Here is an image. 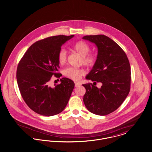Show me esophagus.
Masks as SVG:
<instances>
[{
    "mask_svg": "<svg viewBox=\"0 0 152 152\" xmlns=\"http://www.w3.org/2000/svg\"><path fill=\"white\" fill-rule=\"evenodd\" d=\"M81 85V84L80 83H77V82H75V87H78L80 86Z\"/></svg>",
    "mask_w": 152,
    "mask_h": 152,
    "instance_id": "esophagus-1",
    "label": "esophagus"
}]
</instances>
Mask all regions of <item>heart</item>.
<instances>
[{
  "instance_id": "1",
  "label": "heart",
  "mask_w": 152,
  "mask_h": 152,
  "mask_svg": "<svg viewBox=\"0 0 152 152\" xmlns=\"http://www.w3.org/2000/svg\"><path fill=\"white\" fill-rule=\"evenodd\" d=\"M73 48L77 53L82 56V63L88 67L94 66L96 58L92 53H89L91 51L90 45L83 41H79L74 44ZM67 58V52L65 49H61L58 53V61L59 63L62 65L64 64ZM64 75L74 81H78L82 77L85 71L83 69H75L73 67H68L64 70Z\"/></svg>"
}]
</instances>
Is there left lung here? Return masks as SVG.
<instances>
[{"label":"left lung","mask_w":152,"mask_h":152,"mask_svg":"<svg viewBox=\"0 0 152 152\" xmlns=\"http://www.w3.org/2000/svg\"><path fill=\"white\" fill-rule=\"evenodd\" d=\"M83 39L94 43L98 48L95 64L86 78L101 82L100 89L91 83L82 85L86 89L83 102L89 111L101 116L116 110L130 91L131 67L127 56L121 47L110 37L90 35Z\"/></svg>","instance_id":"8db88e82"}]
</instances>
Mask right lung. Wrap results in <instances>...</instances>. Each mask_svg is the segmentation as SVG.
Segmentation results:
<instances>
[{
	"label": "right lung",
	"mask_w": 152,
	"mask_h": 152,
	"mask_svg": "<svg viewBox=\"0 0 152 152\" xmlns=\"http://www.w3.org/2000/svg\"><path fill=\"white\" fill-rule=\"evenodd\" d=\"M74 37L51 36L33 44L21 58L17 69L20 94L31 110L43 116L59 114L66 107L74 88L70 79L63 78L61 83L50 86L51 77L59 78L58 53L61 46Z\"/></svg>",
	"instance_id": "right-lung-1"
}]
</instances>
